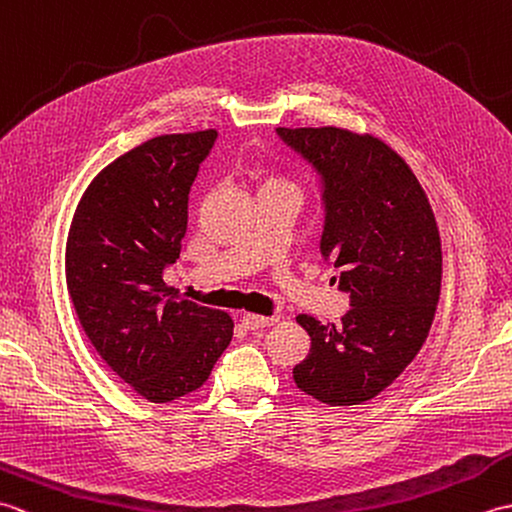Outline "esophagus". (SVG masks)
<instances>
[{
    "instance_id": "1",
    "label": "esophagus",
    "mask_w": 512,
    "mask_h": 512,
    "mask_svg": "<svg viewBox=\"0 0 512 512\" xmlns=\"http://www.w3.org/2000/svg\"><path fill=\"white\" fill-rule=\"evenodd\" d=\"M279 321V317H262V314H244L242 317V325L246 330H262V328H270Z\"/></svg>"
}]
</instances>
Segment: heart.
Here are the masks:
<instances>
[{
  "instance_id": "heart-1",
  "label": "heart",
  "mask_w": 512,
  "mask_h": 512,
  "mask_svg": "<svg viewBox=\"0 0 512 512\" xmlns=\"http://www.w3.org/2000/svg\"><path fill=\"white\" fill-rule=\"evenodd\" d=\"M253 176L259 180V191H295L299 193V184L288 173H281L275 169H255Z\"/></svg>"
}]
</instances>
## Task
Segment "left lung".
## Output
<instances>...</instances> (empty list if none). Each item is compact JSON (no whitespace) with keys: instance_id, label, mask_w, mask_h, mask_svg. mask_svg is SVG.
<instances>
[{"instance_id":"1","label":"left lung","mask_w":512,"mask_h":512,"mask_svg":"<svg viewBox=\"0 0 512 512\" xmlns=\"http://www.w3.org/2000/svg\"><path fill=\"white\" fill-rule=\"evenodd\" d=\"M323 178L321 253L341 268L352 308L339 325L310 314V354L292 369L301 391L330 407L372 400L418 356L436 317L442 244L416 173L372 134L343 127H279Z\"/></svg>"}]
</instances>
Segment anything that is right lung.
Returning <instances> with one entry per match:
<instances>
[{
	"label": "right lung",
	"mask_w": 512,
	"mask_h": 512,
	"mask_svg": "<svg viewBox=\"0 0 512 512\" xmlns=\"http://www.w3.org/2000/svg\"><path fill=\"white\" fill-rule=\"evenodd\" d=\"M215 136L165 134L118 156L81 195L65 242V281L83 332L149 402L202 387L233 339L231 314L162 281L180 257L189 189Z\"/></svg>",
	"instance_id": "obj_1"
}]
</instances>
